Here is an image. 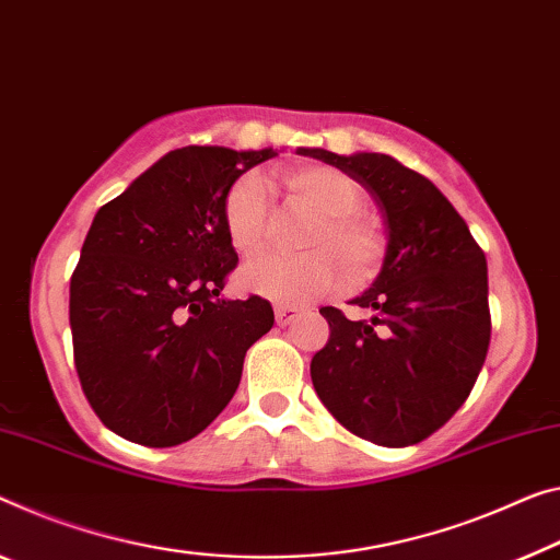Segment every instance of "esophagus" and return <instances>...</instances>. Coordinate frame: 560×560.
Returning a JSON list of instances; mask_svg holds the SVG:
<instances>
[{
  "instance_id": "1",
  "label": "esophagus",
  "mask_w": 560,
  "mask_h": 560,
  "mask_svg": "<svg viewBox=\"0 0 560 560\" xmlns=\"http://www.w3.org/2000/svg\"><path fill=\"white\" fill-rule=\"evenodd\" d=\"M298 313L300 310L292 305H275V320H278V325H290L298 317Z\"/></svg>"
}]
</instances>
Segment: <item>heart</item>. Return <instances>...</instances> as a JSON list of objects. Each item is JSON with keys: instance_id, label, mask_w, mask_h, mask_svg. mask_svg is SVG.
I'll use <instances>...</instances> for the list:
<instances>
[{"instance_id": "b5f03b06", "label": "heart", "mask_w": 560, "mask_h": 560, "mask_svg": "<svg viewBox=\"0 0 560 560\" xmlns=\"http://www.w3.org/2000/svg\"><path fill=\"white\" fill-rule=\"evenodd\" d=\"M292 200L315 212L300 245L307 253L260 255L240 272V282L255 295L280 305H303L328 295L342 282L365 285L383 268L388 235L373 212L363 210L365 192L358 179L330 165H305L280 175ZM222 225L237 253L260 250L270 228L265 183L253 172L237 177L222 200Z\"/></svg>"}]
</instances>
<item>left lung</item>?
Masks as SVG:
<instances>
[{
  "label": "left lung",
  "mask_w": 560,
  "mask_h": 560,
  "mask_svg": "<svg viewBox=\"0 0 560 560\" xmlns=\"http://www.w3.org/2000/svg\"><path fill=\"white\" fill-rule=\"evenodd\" d=\"M368 187L388 255L350 320L320 307L330 338L310 363L315 393L363 441L402 448L441 430L478 381L490 342L488 265L466 220L420 172L383 152L303 150Z\"/></svg>",
  "instance_id": "left-lung-1"
}]
</instances>
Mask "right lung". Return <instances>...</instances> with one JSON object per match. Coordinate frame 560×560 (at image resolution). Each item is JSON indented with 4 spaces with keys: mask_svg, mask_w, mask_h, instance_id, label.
<instances>
[{
    "mask_svg": "<svg viewBox=\"0 0 560 560\" xmlns=\"http://www.w3.org/2000/svg\"><path fill=\"white\" fill-rule=\"evenodd\" d=\"M272 150H172L102 205L70 280L84 398L125 441L170 448L225 410L268 300H222L237 253L222 225L230 185Z\"/></svg>",
    "mask_w": 560,
    "mask_h": 560,
    "instance_id": "right-lung-1",
    "label": "right lung"
}]
</instances>
